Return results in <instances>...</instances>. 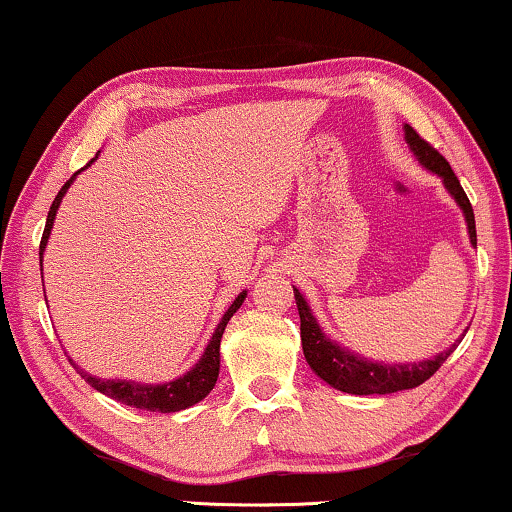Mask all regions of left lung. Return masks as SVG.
I'll use <instances>...</instances> for the list:
<instances>
[{
  "label": "left lung",
  "instance_id": "1",
  "mask_svg": "<svg viewBox=\"0 0 512 512\" xmlns=\"http://www.w3.org/2000/svg\"><path fill=\"white\" fill-rule=\"evenodd\" d=\"M405 139H408L410 149L415 151L419 163L429 167L431 172H436L447 191L452 193V198L459 202V207L464 209L466 223H468V235H471V242L478 244V235H475V216L473 207L468 195L461 188L457 174L452 172L450 163H447L445 156H440L438 149L417 135L415 128L405 125ZM293 296H296L298 314H300V340H303V354L310 368L317 373L321 380L331 384V387L347 391V394L356 396H370V394H394V391L403 389H415L419 384H424L429 377L436 373V370L443 366L454 349H457V342L445 352H440L436 359L419 361V363H373L361 359V356L349 354L345 349L333 345L331 340L321 333L317 319L312 317L310 307H307L305 298L300 296L298 289H293ZM461 342V340H459Z\"/></svg>",
  "mask_w": 512,
  "mask_h": 512
}]
</instances>
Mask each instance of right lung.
<instances>
[{"label": "right lung", "mask_w": 512, "mask_h": 512, "mask_svg": "<svg viewBox=\"0 0 512 512\" xmlns=\"http://www.w3.org/2000/svg\"><path fill=\"white\" fill-rule=\"evenodd\" d=\"M93 160H90V163H93ZM74 177H76V174H74ZM74 177L67 179L65 186L60 188V193L55 195V200H53V205H51V212H48V219H46L44 235H41L39 261H41V256H44L48 235H51L53 219H55V212H58L60 202H62V195H65L67 188L72 186ZM244 298H247V291H242L240 296L235 298V303L228 307V312L223 314L221 324L216 326L212 340H209V345L205 349V354H202V359L195 363V368L188 370L186 375H181L179 380H174V382H167V384H137V382H128V380H100V377H93V375L83 373V370L76 368V363L72 359H69V363H72V366L79 370L81 377L90 384V387H95L97 391H100V394L114 398V401H118V403L132 405V408H139V410H151V412H179V410H186V408H191V405H195L198 401H202V398H205L209 391L214 389L216 377H219L221 335H223V331H226L230 317H233V314L240 310V305L244 303Z\"/></svg>", "instance_id": "add662e5"}]
</instances>
